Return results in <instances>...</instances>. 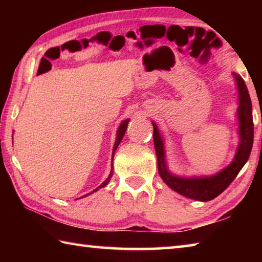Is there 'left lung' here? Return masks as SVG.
Here are the masks:
<instances>
[{
  "instance_id": "8db88e82",
  "label": "left lung",
  "mask_w": 262,
  "mask_h": 262,
  "mask_svg": "<svg viewBox=\"0 0 262 262\" xmlns=\"http://www.w3.org/2000/svg\"><path fill=\"white\" fill-rule=\"evenodd\" d=\"M232 75L234 81H236L238 91L237 119L239 142L232 162L223 170L212 176L181 177L172 173L168 170L166 163L165 143H164L165 141H164V137L159 132L156 123L154 121L151 122L154 126V144L157 155L159 176L171 189H173L174 192L179 193L183 196L192 199V200L206 202L219 196L232 183L250 157L254 137L252 103L246 84L241 75L236 73H232Z\"/></svg>"
}]
</instances>
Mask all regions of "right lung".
<instances>
[{
	"instance_id": "obj_1",
	"label": "right lung",
	"mask_w": 262,
	"mask_h": 262,
	"mask_svg": "<svg viewBox=\"0 0 262 262\" xmlns=\"http://www.w3.org/2000/svg\"><path fill=\"white\" fill-rule=\"evenodd\" d=\"M128 122H129V119H126V120H123V121L120 123V126H119V128H118V130H117V137H115V143H114V145H113V150H112V162H113V157H114L115 150H117V148L119 147V144H120L122 137H123V135H125V133H126V130H127ZM112 176H113V164H112V168H111L110 174H108L107 178H106V180L104 181V183L101 184L100 186H98V187H97L96 189L92 190L91 193L84 195V196H88V195H90V194H92V193L97 192V190H98L99 188L105 187V186L110 183V180H111V178H112ZM82 198H83V196H82Z\"/></svg>"
}]
</instances>
